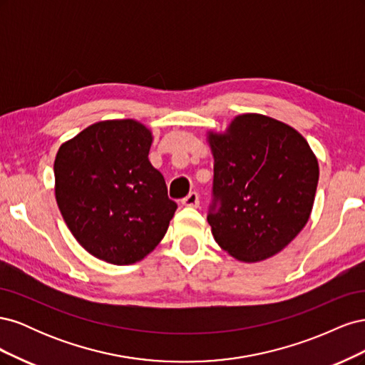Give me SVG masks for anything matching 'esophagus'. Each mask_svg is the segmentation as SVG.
I'll list each match as a JSON object with an SVG mask.
<instances>
[{
    "instance_id": "esophagus-1",
    "label": "esophagus",
    "mask_w": 365,
    "mask_h": 365,
    "mask_svg": "<svg viewBox=\"0 0 365 365\" xmlns=\"http://www.w3.org/2000/svg\"><path fill=\"white\" fill-rule=\"evenodd\" d=\"M182 204L185 207H197V205H200V196H197L196 192H192V193H189V195L184 197Z\"/></svg>"
}]
</instances>
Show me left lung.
Wrapping results in <instances>:
<instances>
[{"label":"left lung","instance_id":"1","mask_svg":"<svg viewBox=\"0 0 365 365\" xmlns=\"http://www.w3.org/2000/svg\"><path fill=\"white\" fill-rule=\"evenodd\" d=\"M207 141L215 158L207 220L217 245L248 263L280 252L312 212L319 169L307 141L262 114L237 115Z\"/></svg>","mask_w":365,"mask_h":365}]
</instances>
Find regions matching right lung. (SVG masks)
I'll return each mask as SVG.
<instances>
[{"mask_svg": "<svg viewBox=\"0 0 365 365\" xmlns=\"http://www.w3.org/2000/svg\"><path fill=\"white\" fill-rule=\"evenodd\" d=\"M150 145V130L140 121L105 120L56 153L58 207L76 240L97 259L135 263L169 228L176 202L148 158Z\"/></svg>", "mask_w": 365, "mask_h": 365, "instance_id": "1", "label": "right lung"}]
</instances>
